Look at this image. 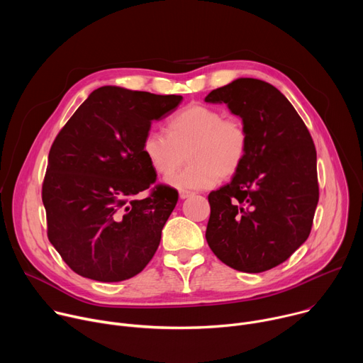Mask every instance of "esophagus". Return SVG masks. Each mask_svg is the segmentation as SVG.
<instances>
[{
    "instance_id": "obj_1",
    "label": "esophagus",
    "mask_w": 363,
    "mask_h": 363,
    "mask_svg": "<svg viewBox=\"0 0 363 363\" xmlns=\"http://www.w3.org/2000/svg\"><path fill=\"white\" fill-rule=\"evenodd\" d=\"M191 195H194V192H191V191H181V192H179V198H181V199L189 198Z\"/></svg>"
}]
</instances>
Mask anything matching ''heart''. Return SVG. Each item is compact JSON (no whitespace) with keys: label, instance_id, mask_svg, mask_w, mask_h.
<instances>
[{"label":"heart","instance_id":"b5f03b06","mask_svg":"<svg viewBox=\"0 0 363 363\" xmlns=\"http://www.w3.org/2000/svg\"><path fill=\"white\" fill-rule=\"evenodd\" d=\"M248 150V130L235 118L210 106L192 105L167 122V135L149 130L142 152L152 169L167 177L174 172L187 153L190 165L168 177L178 189H206L220 178H231L241 168Z\"/></svg>","mask_w":363,"mask_h":363}]
</instances>
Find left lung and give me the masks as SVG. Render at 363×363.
Masks as SVG:
<instances>
[{
	"instance_id": "left-lung-1",
	"label": "left lung",
	"mask_w": 363,
	"mask_h": 363,
	"mask_svg": "<svg viewBox=\"0 0 363 363\" xmlns=\"http://www.w3.org/2000/svg\"><path fill=\"white\" fill-rule=\"evenodd\" d=\"M205 101L225 103L248 130L241 168L208 195L206 242L234 270H270L312 230L319 201L313 139L286 96L263 80L240 77Z\"/></svg>"
}]
</instances>
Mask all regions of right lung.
Masks as SVG:
<instances>
[{
    "label": "right lung",
    "mask_w": 363,
    "mask_h": 363,
    "mask_svg": "<svg viewBox=\"0 0 363 363\" xmlns=\"http://www.w3.org/2000/svg\"><path fill=\"white\" fill-rule=\"evenodd\" d=\"M181 101L177 94L99 87L51 145L43 182L47 235L74 273L113 283L152 260L178 192L155 184L142 142L152 122Z\"/></svg>",
    "instance_id": "add662e5"
}]
</instances>
